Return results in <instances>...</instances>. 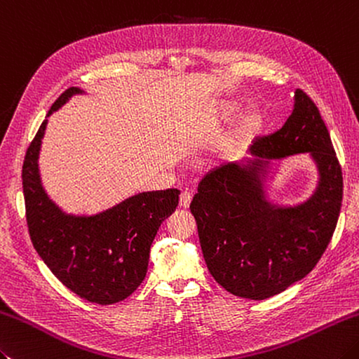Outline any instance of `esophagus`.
I'll list each match as a JSON object with an SVG mask.
<instances>
[{
	"label": "esophagus",
	"mask_w": 359,
	"mask_h": 359,
	"mask_svg": "<svg viewBox=\"0 0 359 359\" xmlns=\"http://www.w3.org/2000/svg\"><path fill=\"white\" fill-rule=\"evenodd\" d=\"M191 199H193V194L189 193V191H184L180 194V207H184V208H188L189 207V203H191Z\"/></svg>",
	"instance_id": "obj_1"
}]
</instances>
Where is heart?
Returning a JSON list of instances; mask_svg holds the SVG:
<instances>
[{"instance_id":"obj_1","label":"heart","mask_w":359,"mask_h":359,"mask_svg":"<svg viewBox=\"0 0 359 359\" xmlns=\"http://www.w3.org/2000/svg\"><path fill=\"white\" fill-rule=\"evenodd\" d=\"M236 109H238L236 104H233V102H226V104H224L222 109H221V116H222V119H229L231 115L235 114ZM250 123H252V118H250L249 115L243 118L240 129L236 130L235 137L231 138L230 142L226 144V147H224V149H222V158L231 160V158H235V157L238 156V154H240L244 135H245V132H248V129L250 128Z\"/></svg>"}]
</instances>
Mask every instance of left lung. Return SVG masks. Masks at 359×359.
I'll return each instance as SVG.
<instances>
[{"mask_svg":"<svg viewBox=\"0 0 359 359\" xmlns=\"http://www.w3.org/2000/svg\"><path fill=\"white\" fill-rule=\"evenodd\" d=\"M310 151L318 188L299 206L265 199L262 179L271 159ZM252 160L203 175L189 210L198 224L207 268L233 296L264 300L313 271L332 240L342 203V171L319 109L296 90L282 129L257 138Z\"/></svg>","mask_w":359,"mask_h":359,"instance_id":"1","label":"left lung"}]
</instances>
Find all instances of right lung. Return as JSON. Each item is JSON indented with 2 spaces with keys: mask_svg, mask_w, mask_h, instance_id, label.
Instances as JSON below:
<instances>
[{
  "mask_svg": "<svg viewBox=\"0 0 359 359\" xmlns=\"http://www.w3.org/2000/svg\"><path fill=\"white\" fill-rule=\"evenodd\" d=\"M83 93L72 87L57 97L49 116L69 97ZM45 119L23 161V193L29 236L40 258L69 291L100 305L121 302L142 285L157 230L179 203L175 188L138 193L93 216L67 215L48 198L39 174Z\"/></svg>",
  "mask_w": 359,
  "mask_h": 359,
  "instance_id": "1",
  "label": "right lung"
}]
</instances>
